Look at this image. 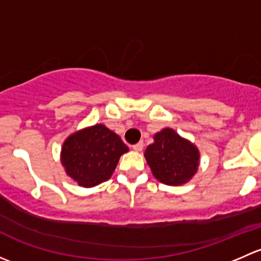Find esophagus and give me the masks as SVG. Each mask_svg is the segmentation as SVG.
Wrapping results in <instances>:
<instances>
[{"mask_svg":"<svg viewBox=\"0 0 261 261\" xmlns=\"http://www.w3.org/2000/svg\"><path fill=\"white\" fill-rule=\"evenodd\" d=\"M133 149L135 150V151H141V150L144 149V143L143 141H140V143L135 144V145H133Z\"/></svg>","mask_w":261,"mask_h":261,"instance_id":"esophagus-1","label":"esophagus"}]
</instances>
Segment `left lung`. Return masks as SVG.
I'll list each match as a JSON object with an SVG mask.
<instances>
[{
  "mask_svg": "<svg viewBox=\"0 0 261 261\" xmlns=\"http://www.w3.org/2000/svg\"><path fill=\"white\" fill-rule=\"evenodd\" d=\"M154 144L146 147L145 158L152 174L168 186H179L197 172L199 152L189 141L172 128H164L154 136Z\"/></svg>",
  "mask_w": 261,
  "mask_h": 261,
  "instance_id": "obj_1",
  "label": "left lung"
}]
</instances>
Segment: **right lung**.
I'll return each instance as SVG.
<instances>
[{"mask_svg":"<svg viewBox=\"0 0 261 261\" xmlns=\"http://www.w3.org/2000/svg\"><path fill=\"white\" fill-rule=\"evenodd\" d=\"M127 150L114 131L103 125H94L65 140L62 163L73 180L88 188L109 180L120 156Z\"/></svg>","mask_w":261,"mask_h":261,"instance_id":"right-lung-1","label":"right lung"}]
</instances>
